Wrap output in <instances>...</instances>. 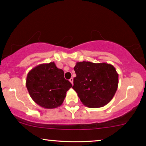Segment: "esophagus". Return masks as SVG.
<instances>
[{
	"mask_svg": "<svg viewBox=\"0 0 146 146\" xmlns=\"http://www.w3.org/2000/svg\"><path fill=\"white\" fill-rule=\"evenodd\" d=\"M70 80V82H71V83H72V84H73V78H70V80Z\"/></svg>",
	"mask_w": 146,
	"mask_h": 146,
	"instance_id": "obj_1",
	"label": "esophagus"
}]
</instances>
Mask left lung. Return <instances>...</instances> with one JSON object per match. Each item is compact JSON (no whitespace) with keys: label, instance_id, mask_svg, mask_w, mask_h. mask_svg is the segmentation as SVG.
Returning a JSON list of instances; mask_svg holds the SVG:
<instances>
[{"label":"left lung","instance_id":"1","mask_svg":"<svg viewBox=\"0 0 146 146\" xmlns=\"http://www.w3.org/2000/svg\"><path fill=\"white\" fill-rule=\"evenodd\" d=\"M74 70L76 76L72 88L84 106L98 108L110 102L118 84V74L112 65L77 62Z\"/></svg>","mask_w":146,"mask_h":146}]
</instances>
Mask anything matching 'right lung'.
I'll return each mask as SVG.
<instances>
[{
	"mask_svg": "<svg viewBox=\"0 0 146 146\" xmlns=\"http://www.w3.org/2000/svg\"><path fill=\"white\" fill-rule=\"evenodd\" d=\"M26 85L34 102L46 109L62 105L66 92L72 87L64 78V72L55 63L42 64L32 69L27 75Z\"/></svg>",
	"mask_w": 146,
	"mask_h": 146,
	"instance_id": "obj_1",
	"label": "right lung"
}]
</instances>
